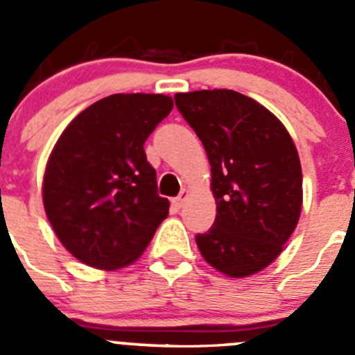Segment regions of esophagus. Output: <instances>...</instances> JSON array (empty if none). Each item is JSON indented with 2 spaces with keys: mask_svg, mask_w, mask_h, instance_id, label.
<instances>
[{
  "mask_svg": "<svg viewBox=\"0 0 355 355\" xmlns=\"http://www.w3.org/2000/svg\"><path fill=\"white\" fill-rule=\"evenodd\" d=\"M188 196H190V192H188L187 188H184V190H181L180 197H175V199H174V205H175V206H180V208H181V206H183L184 202H187Z\"/></svg>",
  "mask_w": 355,
  "mask_h": 355,
  "instance_id": "obj_1",
  "label": "esophagus"
}]
</instances>
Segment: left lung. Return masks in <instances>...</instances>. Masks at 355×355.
Segmentation results:
<instances>
[{
  "mask_svg": "<svg viewBox=\"0 0 355 355\" xmlns=\"http://www.w3.org/2000/svg\"><path fill=\"white\" fill-rule=\"evenodd\" d=\"M175 106L211 165L216 218L196 241L206 263L229 277L270 265L299 224L302 168L297 147L270 110L227 89L175 94Z\"/></svg>",
  "mask_w": 355,
  "mask_h": 355,
  "instance_id": "8db88e82",
  "label": "left lung"
}]
</instances>
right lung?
Returning <instances> with one entry per match:
<instances>
[{"mask_svg":"<svg viewBox=\"0 0 355 355\" xmlns=\"http://www.w3.org/2000/svg\"><path fill=\"white\" fill-rule=\"evenodd\" d=\"M163 94H114L85 108L56 140L44 209L62 245L85 265L119 270L144 254L168 215L146 144L171 114Z\"/></svg>","mask_w":355,"mask_h":355,"instance_id":"add662e5","label":"right lung"}]
</instances>
